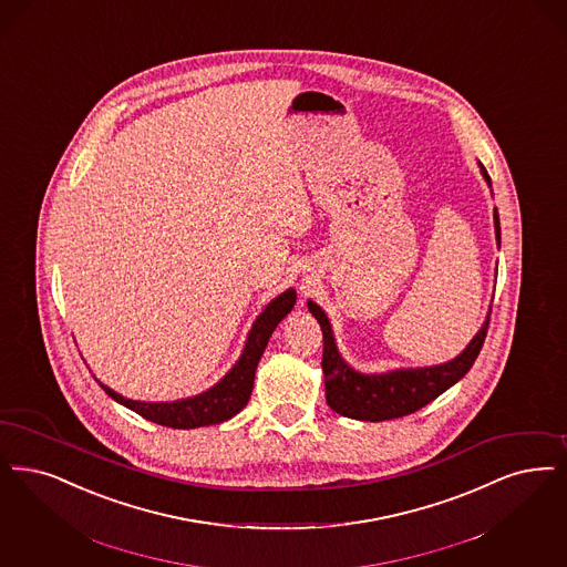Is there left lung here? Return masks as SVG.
<instances>
[{"mask_svg":"<svg viewBox=\"0 0 567 567\" xmlns=\"http://www.w3.org/2000/svg\"><path fill=\"white\" fill-rule=\"evenodd\" d=\"M481 173L485 182L492 185V179L483 164H481ZM494 224H496V240L499 245L498 210H494ZM308 310L315 315L322 329V373H324V392H327L329 408L338 411L340 415L364 420V422L394 420V417L415 413L417 409L426 408L436 396H441L447 388H452L457 380H462L471 371L489 329V317H487L481 331L466 346V350L450 363L424 367V369H401V371H390L382 375H363L343 363L336 348L329 318L324 317V312L315 301H308Z\"/></svg>","mask_w":567,"mask_h":567,"instance_id":"8db88e82","label":"left lung"}]
</instances>
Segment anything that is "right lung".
I'll list each match as a JSON object with an SVG mask.
<instances>
[{"mask_svg": "<svg viewBox=\"0 0 567 567\" xmlns=\"http://www.w3.org/2000/svg\"><path fill=\"white\" fill-rule=\"evenodd\" d=\"M295 297L297 295L293 289H289L278 295L272 303H268V308L257 317L250 329L249 340L240 361L231 367V371L219 384L213 385L210 390H206L194 399L175 401V403H141V401L124 399L107 385L101 384V388L124 408L133 409L141 417L156 422L159 426L187 431V429H200L208 424L226 422L249 403L259 359L268 346V340L272 338L276 324L291 312Z\"/></svg>", "mask_w": 567, "mask_h": 567, "instance_id": "right-lung-1", "label": "right lung"}]
</instances>
